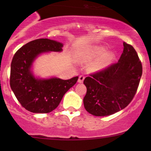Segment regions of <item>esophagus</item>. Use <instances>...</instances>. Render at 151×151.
<instances>
[{
    "mask_svg": "<svg viewBox=\"0 0 151 151\" xmlns=\"http://www.w3.org/2000/svg\"><path fill=\"white\" fill-rule=\"evenodd\" d=\"M84 80H85V77H84V76H83V75H80V77H79V79H78V83H83Z\"/></svg>",
    "mask_w": 151,
    "mask_h": 151,
    "instance_id": "obj_1",
    "label": "esophagus"
}]
</instances>
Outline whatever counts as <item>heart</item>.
Listing matches in <instances>:
<instances>
[{"label": "heart", "instance_id": "obj_1", "mask_svg": "<svg viewBox=\"0 0 151 151\" xmlns=\"http://www.w3.org/2000/svg\"><path fill=\"white\" fill-rule=\"evenodd\" d=\"M105 50H106V49L104 47H97L93 49L92 53L94 56H99L101 55L104 52ZM112 58H113V54L112 53H106V54H104L102 56V58L100 60H99L93 65V68L96 70L104 68L105 66H106L109 64V62L112 60Z\"/></svg>", "mask_w": 151, "mask_h": 151}]
</instances>
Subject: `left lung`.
I'll list each match as a JSON object with an SVG mask.
<instances>
[{"mask_svg":"<svg viewBox=\"0 0 151 151\" xmlns=\"http://www.w3.org/2000/svg\"><path fill=\"white\" fill-rule=\"evenodd\" d=\"M142 74V66L136 50L123 42L118 62L85 77V109L95 116H106L124 109L136 94Z\"/></svg>","mask_w":151,"mask_h":151,"instance_id":"left-lung-1","label":"left lung"}]
</instances>
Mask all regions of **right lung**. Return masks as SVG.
<instances>
[{"label":"right lung","mask_w":151,"mask_h":151,"mask_svg":"<svg viewBox=\"0 0 151 151\" xmlns=\"http://www.w3.org/2000/svg\"><path fill=\"white\" fill-rule=\"evenodd\" d=\"M63 44L48 39L31 41L19 48L11 64L10 86L25 109L33 113L54 110L67 91L76 84L78 77L70 80L52 77L37 79L30 71L32 63L41 53L62 51Z\"/></svg>","instance_id":"obj_1"}]
</instances>
